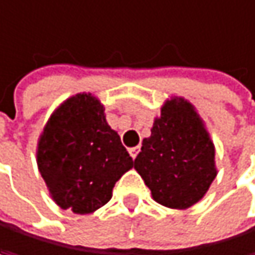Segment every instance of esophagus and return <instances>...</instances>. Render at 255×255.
Wrapping results in <instances>:
<instances>
[{"mask_svg":"<svg viewBox=\"0 0 255 255\" xmlns=\"http://www.w3.org/2000/svg\"><path fill=\"white\" fill-rule=\"evenodd\" d=\"M138 153H139V147H132V148H129V154L132 156V159H135V157L138 156Z\"/></svg>","mask_w":255,"mask_h":255,"instance_id":"1","label":"esophagus"}]
</instances>
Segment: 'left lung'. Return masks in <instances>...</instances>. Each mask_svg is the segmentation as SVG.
<instances>
[{
	"label": "left lung",
	"instance_id": "left-lung-1",
	"mask_svg": "<svg viewBox=\"0 0 255 255\" xmlns=\"http://www.w3.org/2000/svg\"><path fill=\"white\" fill-rule=\"evenodd\" d=\"M214 157V144L193 105L174 98L154 120L151 136L144 138L135 169L157 203L186 209L212 184L217 175Z\"/></svg>",
	"mask_w": 255,
	"mask_h": 255
}]
</instances>
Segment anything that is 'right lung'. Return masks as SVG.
<instances>
[{
	"label": "right lung",
	"instance_id": "obj_1",
	"mask_svg": "<svg viewBox=\"0 0 255 255\" xmlns=\"http://www.w3.org/2000/svg\"><path fill=\"white\" fill-rule=\"evenodd\" d=\"M37 163L53 200L75 214L104 206L133 166L92 93L66 99L52 114L38 141Z\"/></svg>",
	"mask_w": 255,
	"mask_h": 255
}]
</instances>
